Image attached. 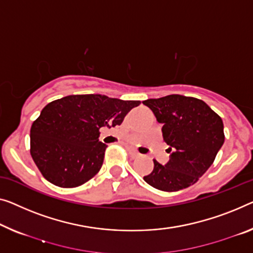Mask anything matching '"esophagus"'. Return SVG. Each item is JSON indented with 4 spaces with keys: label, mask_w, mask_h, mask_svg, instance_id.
I'll use <instances>...</instances> for the list:
<instances>
[{
    "label": "esophagus",
    "mask_w": 253,
    "mask_h": 253,
    "mask_svg": "<svg viewBox=\"0 0 253 253\" xmlns=\"http://www.w3.org/2000/svg\"><path fill=\"white\" fill-rule=\"evenodd\" d=\"M128 154H129V157L131 158V159H135V158H138L139 157V153L137 152L136 150L134 149H128Z\"/></svg>",
    "instance_id": "34e87169"
}]
</instances>
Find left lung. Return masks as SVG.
Segmentation results:
<instances>
[{
  "label": "left lung",
  "instance_id": "8db88e82",
  "mask_svg": "<svg viewBox=\"0 0 253 253\" xmlns=\"http://www.w3.org/2000/svg\"><path fill=\"white\" fill-rule=\"evenodd\" d=\"M163 124L170 159L154 167L144 180L154 188L176 192L193 185L208 170L224 144L223 120L202 100L171 94L143 101Z\"/></svg>",
  "mask_w": 253,
  "mask_h": 253
}]
</instances>
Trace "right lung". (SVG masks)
<instances>
[{
	"instance_id": "obj_1",
	"label": "right lung",
	"mask_w": 253,
	"mask_h": 253,
	"mask_svg": "<svg viewBox=\"0 0 253 253\" xmlns=\"http://www.w3.org/2000/svg\"><path fill=\"white\" fill-rule=\"evenodd\" d=\"M139 101L101 94L68 95L45 105L30 128V154L45 179L60 187H77L102 167L107 145L101 127L122 125Z\"/></svg>"
}]
</instances>
